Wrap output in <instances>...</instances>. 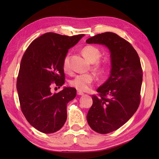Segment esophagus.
I'll list each match as a JSON object with an SVG mask.
<instances>
[{"label":"esophagus","instance_id":"obj_1","mask_svg":"<svg viewBox=\"0 0 159 159\" xmlns=\"http://www.w3.org/2000/svg\"><path fill=\"white\" fill-rule=\"evenodd\" d=\"M77 94L78 95H79V96H82V95H83V92H80V91H77Z\"/></svg>","mask_w":159,"mask_h":159}]
</instances>
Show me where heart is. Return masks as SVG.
<instances>
[{
    "mask_svg": "<svg viewBox=\"0 0 159 159\" xmlns=\"http://www.w3.org/2000/svg\"><path fill=\"white\" fill-rule=\"evenodd\" d=\"M81 53L84 57L92 63L91 67L96 72L102 73L106 70L107 61L105 59L100 58L101 51L98 47L93 45H87L81 49ZM63 68L66 72H70L71 67L70 63V55L64 57L63 59ZM94 80L92 74H85L77 75L70 81L71 87L79 91L88 90Z\"/></svg>",
    "mask_w": 159,
    "mask_h": 159,
    "instance_id": "1",
    "label": "heart"
}]
</instances>
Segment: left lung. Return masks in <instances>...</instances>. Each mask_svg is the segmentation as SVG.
Returning a JSON list of instances; mask_svg holds the SVG:
<instances>
[{
	"label": "left lung",
	"mask_w": 159,
	"mask_h": 159,
	"mask_svg": "<svg viewBox=\"0 0 159 159\" xmlns=\"http://www.w3.org/2000/svg\"><path fill=\"white\" fill-rule=\"evenodd\" d=\"M86 42L105 45L111 52V76L98 88V95H92L93 104L87 116L92 130L107 134L122 126L139 107L142 67L131 43L116 33L98 34Z\"/></svg>",
	"instance_id": "obj_1"
}]
</instances>
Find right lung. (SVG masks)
I'll return each instance as SVG.
<instances>
[{"label": "right lung", "mask_w": 159, "mask_h": 159, "mask_svg": "<svg viewBox=\"0 0 159 159\" xmlns=\"http://www.w3.org/2000/svg\"><path fill=\"white\" fill-rule=\"evenodd\" d=\"M84 34L67 36L46 33L30 43L17 78L21 111L29 123L43 133L58 131L67 120V104L76 96L73 87L52 93L65 83L63 59Z\"/></svg>", "instance_id": "obj_1"}]
</instances>
